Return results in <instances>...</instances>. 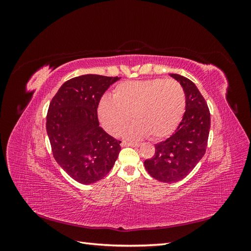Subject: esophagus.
I'll return each instance as SVG.
<instances>
[{"instance_id":"esophagus-1","label":"esophagus","mask_w":251,"mask_h":251,"mask_svg":"<svg viewBox=\"0 0 251 251\" xmlns=\"http://www.w3.org/2000/svg\"><path fill=\"white\" fill-rule=\"evenodd\" d=\"M140 142H132V141H123L121 142V147H139Z\"/></svg>"}]
</instances>
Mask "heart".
Wrapping results in <instances>:
<instances>
[{
    "label": "heart",
    "instance_id": "obj_1",
    "mask_svg": "<svg viewBox=\"0 0 251 251\" xmlns=\"http://www.w3.org/2000/svg\"><path fill=\"white\" fill-rule=\"evenodd\" d=\"M185 103L184 89L175 79L125 81L113 90V98L108 95L100 98L97 114L111 135H117L131 115L134 123L125 131L126 137L150 135L153 139H161L177 127Z\"/></svg>",
    "mask_w": 251,
    "mask_h": 251
}]
</instances>
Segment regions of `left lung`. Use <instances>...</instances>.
<instances>
[{
  "label": "left lung",
  "instance_id": "1",
  "mask_svg": "<svg viewBox=\"0 0 251 251\" xmlns=\"http://www.w3.org/2000/svg\"><path fill=\"white\" fill-rule=\"evenodd\" d=\"M171 76L184 89V115L175 133L155 144V155L144 161L151 176L164 183L180 181L194 170L206 151L210 128L209 109L198 88L182 75Z\"/></svg>",
  "mask_w": 251,
  "mask_h": 251
}]
</instances>
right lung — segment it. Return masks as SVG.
Wrapping results in <instances>:
<instances>
[{
	"instance_id": "right-lung-1",
	"label": "right lung",
	"mask_w": 251,
	"mask_h": 251,
	"mask_svg": "<svg viewBox=\"0 0 251 251\" xmlns=\"http://www.w3.org/2000/svg\"><path fill=\"white\" fill-rule=\"evenodd\" d=\"M120 77L86 74L67 80L50 102L46 128L53 157L71 178L82 184L101 180L121 150L100 126L101 96Z\"/></svg>"
}]
</instances>
